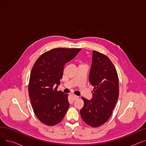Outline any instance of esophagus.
<instances>
[{"instance_id": "34e87169", "label": "esophagus", "mask_w": 146, "mask_h": 146, "mask_svg": "<svg viewBox=\"0 0 146 146\" xmlns=\"http://www.w3.org/2000/svg\"><path fill=\"white\" fill-rule=\"evenodd\" d=\"M72 97L73 98V99H74V100H76V99H79V96H76V95H72Z\"/></svg>"}]
</instances>
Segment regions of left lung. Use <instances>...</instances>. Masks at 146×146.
Masks as SVG:
<instances>
[{
	"mask_svg": "<svg viewBox=\"0 0 146 146\" xmlns=\"http://www.w3.org/2000/svg\"><path fill=\"white\" fill-rule=\"evenodd\" d=\"M89 80L94 88L93 98L88 101L82 98L84 106L80 113L86 124L95 128L105 124L111 116L119 96V79L111 60L94 50Z\"/></svg>",
	"mask_w": 146,
	"mask_h": 146,
	"instance_id": "1",
	"label": "left lung"
}]
</instances>
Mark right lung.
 Wrapping results in <instances>:
<instances>
[{
    "mask_svg": "<svg viewBox=\"0 0 146 146\" xmlns=\"http://www.w3.org/2000/svg\"><path fill=\"white\" fill-rule=\"evenodd\" d=\"M81 50L54 48L43 53L35 62L30 74L28 93L33 111L42 123L53 126L64 117L69 107L68 94L58 91L57 88L63 78L64 64Z\"/></svg>",
    "mask_w": 146,
    "mask_h": 146,
    "instance_id": "add662e5",
    "label": "right lung"
}]
</instances>
